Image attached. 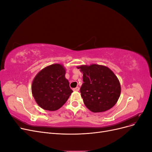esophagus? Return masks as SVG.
Returning <instances> with one entry per match:
<instances>
[{
  "mask_svg": "<svg viewBox=\"0 0 152 152\" xmlns=\"http://www.w3.org/2000/svg\"><path fill=\"white\" fill-rule=\"evenodd\" d=\"M73 90L74 91H79V90H80V88H79V87H75V88L73 89Z\"/></svg>",
  "mask_w": 152,
  "mask_h": 152,
  "instance_id": "1",
  "label": "esophagus"
}]
</instances>
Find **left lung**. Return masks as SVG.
<instances>
[{
	"label": "left lung",
	"mask_w": 152,
	"mask_h": 152,
	"mask_svg": "<svg viewBox=\"0 0 152 152\" xmlns=\"http://www.w3.org/2000/svg\"><path fill=\"white\" fill-rule=\"evenodd\" d=\"M77 68L83 73L80 93L86 107L94 113L112 108L121 93L120 82L114 73L108 67L96 64Z\"/></svg>",
	"instance_id": "left-lung-1"
}]
</instances>
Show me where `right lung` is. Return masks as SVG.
Here are the masks:
<instances>
[{"mask_svg":"<svg viewBox=\"0 0 152 152\" xmlns=\"http://www.w3.org/2000/svg\"><path fill=\"white\" fill-rule=\"evenodd\" d=\"M65 74V68L56 63L44 68L35 75L31 93L40 108L55 111L66 102L73 91Z\"/></svg>","mask_w":152,"mask_h":152,"instance_id":"obj_1","label":"right lung"}]
</instances>
